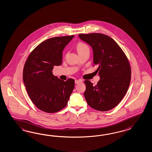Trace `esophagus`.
<instances>
[{"label": "esophagus", "instance_id": "obj_1", "mask_svg": "<svg viewBox=\"0 0 152 152\" xmlns=\"http://www.w3.org/2000/svg\"><path fill=\"white\" fill-rule=\"evenodd\" d=\"M82 82V80H75V83L76 84H79V83H80Z\"/></svg>", "mask_w": 152, "mask_h": 152}]
</instances>
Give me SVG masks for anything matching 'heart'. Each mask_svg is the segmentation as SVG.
Returning <instances> with one entry per match:
<instances>
[{
	"instance_id": "heart-1",
	"label": "heart",
	"mask_w": 152,
	"mask_h": 152,
	"mask_svg": "<svg viewBox=\"0 0 152 152\" xmlns=\"http://www.w3.org/2000/svg\"><path fill=\"white\" fill-rule=\"evenodd\" d=\"M77 49L78 53H79L89 49L86 44L84 43L83 42H79L77 45Z\"/></svg>"
}]
</instances>
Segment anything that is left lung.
<instances>
[{
    "label": "left lung",
    "mask_w": 152,
    "mask_h": 152,
    "mask_svg": "<svg viewBox=\"0 0 152 152\" xmlns=\"http://www.w3.org/2000/svg\"><path fill=\"white\" fill-rule=\"evenodd\" d=\"M79 37L90 45L93 51V64L98 66L100 80L96 86L85 80L84 93L88 104L99 111L115 107L126 95L131 79L127 57L116 42L100 33L79 34Z\"/></svg>",
    "instance_id": "left-lung-1"
}]
</instances>
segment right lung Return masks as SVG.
<instances>
[{"instance_id":"1","label":"right lung","mask_w":152,"mask_h":152,"mask_svg":"<svg viewBox=\"0 0 152 152\" xmlns=\"http://www.w3.org/2000/svg\"><path fill=\"white\" fill-rule=\"evenodd\" d=\"M74 35L47 39L31 53L24 64L23 79L28 96L40 110L58 112L68 104L74 79L64 82L53 74L54 66L62 63L63 50Z\"/></svg>"}]
</instances>
